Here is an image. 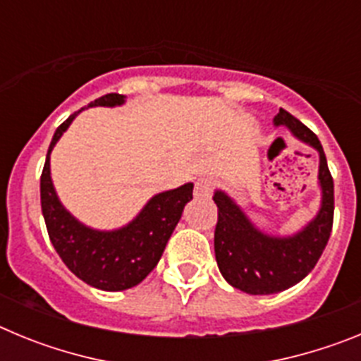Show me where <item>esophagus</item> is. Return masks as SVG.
Returning <instances> with one entry per match:
<instances>
[{
  "instance_id": "esophagus-1",
  "label": "esophagus",
  "mask_w": 361,
  "mask_h": 361,
  "mask_svg": "<svg viewBox=\"0 0 361 361\" xmlns=\"http://www.w3.org/2000/svg\"><path fill=\"white\" fill-rule=\"evenodd\" d=\"M213 190V180L209 177L199 178L195 183V195L197 197H209Z\"/></svg>"
}]
</instances>
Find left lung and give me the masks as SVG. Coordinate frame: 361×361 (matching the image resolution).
Returning <instances> with one entry per match:
<instances>
[{"mask_svg":"<svg viewBox=\"0 0 361 361\" xmlns=\"http://www.w3.org/2000/svg\"><path fill=\"white\" fill-rule=\"evenodd\" d=\"M275 126L288 128L296 139L312 146L320 155L318 183L322 206L314 219L293 237H271L258 231L224 191L213 200L219 208L215 228V258L226 282L247 295H273L304 280L317 266L331 237L334 216V184L318 137L280 108Z\"/></svg>","mask_w":361,"mask_h":361,"instance_id":"obj_1","label":"left lung"}]
</instances>
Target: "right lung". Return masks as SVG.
Masks as SVG:
<instances>
[{
	"mask_svg": "<svg viewBox=\"0 0 361 361\" xmlns=\"http://www.w3.org/2000/svg\"><path fill=\"white\" fill-rule=\"evenodd\" d=\"M124 95L106 94L88 106H116ZM56 130L41 173V209L52 245L73 275L92 288L124 291L141 283L161 260L183 209L193 199V184L152 197L142 212L124 228L97 231L73 219L59 202L50 177V152L73 117Z\"/></svg>",
	"mask_w": 361,
	"mask_h": 361,
	"instance_id": "add662e5",
	"label": "right lung"
}]
</instances>
